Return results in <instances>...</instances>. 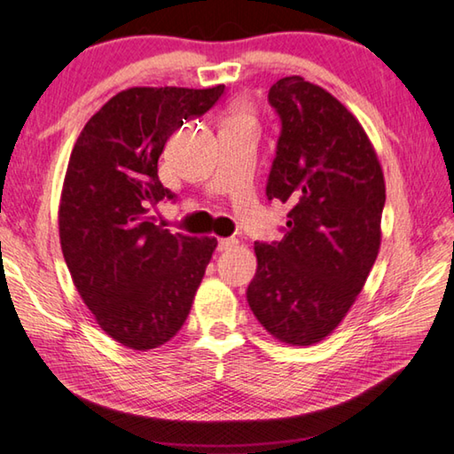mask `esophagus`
<instances>
[{"instance_id": "esophagus-1", "label": "esophagus", "mask_w": 454, "mask_h": 454, "mask_svg": "<svg viewBox=\"0 0 454 454\" xmlns=\"http://www.w3.org/2000/svg\"><path fill=\"white\" fill-rule=\"evenodd\" d=\"M237 245H239V241L235 239V237H223V239L217 241V249L219 251H231L235 249Z\"/></svg>"}]
</instances>
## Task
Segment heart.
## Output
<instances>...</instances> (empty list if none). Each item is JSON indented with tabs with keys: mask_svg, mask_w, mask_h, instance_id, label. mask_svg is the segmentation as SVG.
Listing matches in <instances>:
<instances>
[{
	"mask_svg": "<svg viewBox=\"0 0 454 454\" xmlns=\"http://www.w3.org/2000/svg\"><path fill=\"white\" fill-rule=\"evenodd\" d=\"M227 121L253 125L255 123V111H253V107L247 106V103H235V106L229 109Z\"/></svg>",
	"mask_w": 454,
	"mask_h": 454,
	"instance_id": "heart-1",
	"label": "heart"
}]
</instances>
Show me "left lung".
<instances>
[{
  "instance_id": "1",
  "label": "left lung",
  "mask_w": 454,
  "mask_h": 454,
  "mask_svg": "<svg viewBox=\"0 0 454 454\" xmlns=\"http://www.w3.org/2000/svg\"><path fill=\"white\" fill-rule=\"evenodd\" d=\"M269 103L281 135L267 199L289 213L281 241L255 243L247 301L275 339L307 347L337 329L375 265L385 177L361 123L323 87L283 77Z\"/></svg>"
}]
</instances>
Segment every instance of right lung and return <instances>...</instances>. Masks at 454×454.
I'll list each match as a JSON object with an SVG mask.
<instances>
[{"label":"right lung","instance_id":"1","mask_svg":"<svg viewBox=\"0 0 454 454\" xmlns=\"http://www.w3.org/2000/svg\"><path fill=\"white\" fill-rule=\"evenodd\" d=\"M225 91L131 87L85 123L59 203V241L83 303L111 339L135 351L177 335L217 239L171 233L151 209L175 193L159 155L183 119L201 117Z\"/></svg>","mask_w":454,"mask_h":454}]
</instances>
